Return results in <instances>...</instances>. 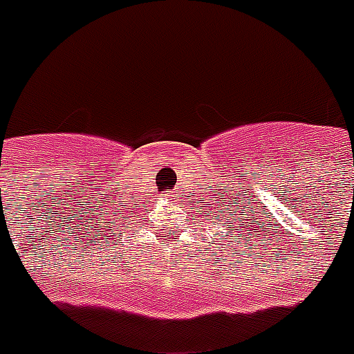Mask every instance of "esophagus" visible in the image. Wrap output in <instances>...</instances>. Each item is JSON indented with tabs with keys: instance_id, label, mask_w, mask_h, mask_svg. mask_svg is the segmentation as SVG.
Masks as SVG:
<instances>
[{
	"instance_id": "obj_1",
	"label": "esophagus",
	"mask_w": 354,
	"mask_h": 354,
	"mask_svg": "<svg viewBox=\"0 0 354 354\" xmlns=\"http://www.w3.org/2000/svg\"><path fill=\"white\" fill-rule=\"evenodd\" d=\"M169 198H171V199H175V198H177V194H169Z\"/></svg>"
}]
</instances>
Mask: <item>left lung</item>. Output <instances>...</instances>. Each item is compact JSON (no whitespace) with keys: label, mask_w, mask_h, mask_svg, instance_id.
Segmentation results:
<instances>
[{"label":"left lung","mask_w":354,"mask_h":354,"mask_svg":"<svg viewBox=\"0 0 354 354\" xmlns=\"http://www.w3.org/2000/svg\"><path fill=\"white\" fill-rule=\"evenodd\" d=\"M192 203V201H190ZM237 203V199L231 203V201H227V199L224 198V196H220V199H214V203H209V201H205V198L198 199L196 203H194V207H196V216H201V218H207V222H211L212 225L220 224V220H224V224H222V227H225V230H230L231 233H225V235H222L224 239H233V233L237 235V237H243V243L246 241V246H248V241L250 237H252V241H254V237H259V233L256 231V225H259L261 227V224L259 222H256V225H254V218L250 216L248 212H244L243 209H248L246 205H243V209L239 205H235ZM254 214V212H252ZM190 216V214H188ZM190 222V220H188ZM231 225V228H227V225ZM233 243V241H227V246ZM212 244H214V241H212ZM237 244H241V241H237ZM254 246V244H252ZM252 246H248V248H252ZM220 248V246H218Z\"/></svg>","instance_id":"1"}]
</instances>
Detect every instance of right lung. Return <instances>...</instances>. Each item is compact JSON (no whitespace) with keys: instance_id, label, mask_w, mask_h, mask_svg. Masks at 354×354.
Masks as SVG:
<instances>
[{"instance_id":"1","label":"right lung","mask_w":354,"mask_h":354,"mask_svg":"<svg viewBox=\"0 0 354 354\" xmlns=\"http://www.w3.org/2000/svg\"><path fill=\"white\" fill-rule=\"evenodd\" d=\"M132 212V211H130ZM113 214H115V212H113ZM130 216H127V214H124V212H121L119 211V214H117L115 218H113V222H111V227H115V231H119V233H117V239L121 237V227H117V225H121V224H127V227H129V222H123V220H129ZM130 222H132V220H130ZM108 225H110V222H108Z\"/></svg>"}]
</instances>
